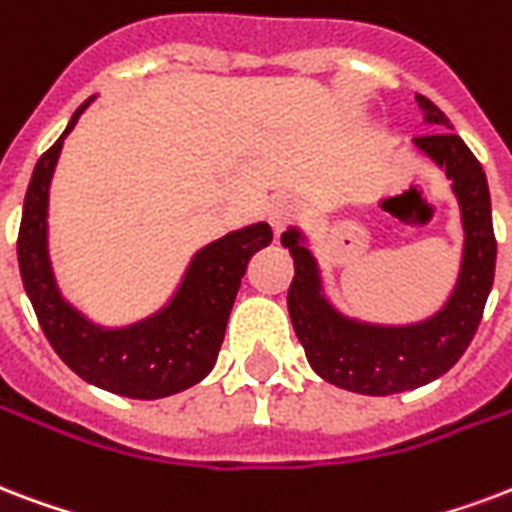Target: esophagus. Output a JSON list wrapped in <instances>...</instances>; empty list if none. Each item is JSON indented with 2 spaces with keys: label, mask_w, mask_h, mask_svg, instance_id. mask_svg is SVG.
<instances>
[{
  "label": "esophagus",
  "mask_w": 512,
  "mask_h": 512,
  "mask_svg": "<svg viewBox=\"0 0 512 512\" xmlns=\"http://www.w3.org/2000/svg\"><path fill=\"white\" fill-rule=\"evenodd\" d=\"M298 212H300L298 201H292V198H279V201H273L271 212H268V222H271L276 239H279L284 230L290 228L292 222H295Z\"/></svg>",
  "instance_id": "obj_1"
}]
</instances>
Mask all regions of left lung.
Wrapping results in <instances>:
<instances>
[{
	"mask_svg": "<svg viewBox=\"0 0 512 512\" xmlns=\"http://www.w3.org/2000/svg\"><path fill=\"white\" fill-rule=\"evenodd\" d=\"M424 120L435 131L413 142L443 166L454 182L464 225V257L459 282L435 317L419 325L384 327L341 317L322 295L317 260L300 230L282 233L295 260L287 308L308 365L330 384L357 395H397L424 386L456 365L481 325L483 306L494 284L497 239L491 225L489 182L470 147L451 131L448 117L427 96L416 93Z\"/></svg>",
	"mask_w": 512,
	"mask_h": 512,
	"instance_id": "obj_1",
	"label": "left lung"
}]
</instances>
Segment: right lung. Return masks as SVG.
<instances>
[{"label":"right lung","mask_w":512,"mask_h":512,"mask_svg":"<svg viewBox=\"0 0 512 512\" xmlns=\"http://www.w3.org/2000/svg\"><path fill=\"white\" fill-rule=\"evenodd\" d=\"M88 104L91 99L77 107L31 174L18 230L23 287L50 346L88 384L134 400L177 395L214 368L249 257L271 244L273 230L268 222H257L212 241L193 257L169 306L136 325L104 330L88 322L61 298L48 257L50 177L66 134Z\"/></svg>","instance_id":"right-lung-1"}]
</instances>
